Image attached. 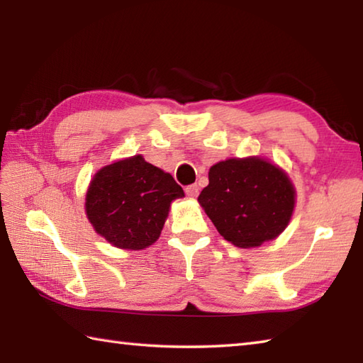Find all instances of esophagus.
Returning <instances> with one entry per match:
<instances>
[{"label":"esophagus","mask_w":363,"mask_h":363,"mask_svg":"<svg viewBox=\"0 0 363 363\" xmlns=\"http://www.w3.org/2000/svg\"><path fill=\"white\" fill-rule=\"evenodd\" d=\"M186 194H187V196H190V198H196L198 194H199L198 184H191V186H187V187H186Z\"/></svg>","instance_id":"obj_1"}]
</instances>
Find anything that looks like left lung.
Masks as SVG:
<instances>
[{
	"label": "left lung",
	"instance_id": "8db88e82",
	"mask_svg": "<svg viewBox=\"0 0 363 363\" xmlns=\"http://www.w3.org/2000/svg\"><path fill=\"white\" fill-rule=\"evenodd\" d=\"M198 201L228 242L254 248L289 225L295 190L289 176L264 159H228L209 169Z\"/></svg>",
	"mask_w": 363,
	"mask_h": 363
}]
</instances>
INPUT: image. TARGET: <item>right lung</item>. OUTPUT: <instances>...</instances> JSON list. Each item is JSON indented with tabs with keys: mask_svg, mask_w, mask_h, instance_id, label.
I'll use <instances>...</instances> for the list:
<instances>
[{
	"mask_svg": "<svg viewBox=\"0 0 363 363\" xmlns=\"http://www.w3.org/2000/svg\"><path fill=\"white\" fill-rule=\"evenodd\" d=\"M184 190L169 173L142 156L99 169L90 182L86 212L95 230L123 250H143L160 235L173 199Z\"/></svg>",
	"mask_w": 363,
	"mask_h": 363,
	"instance_id": "add662e5",
	"label": "right lung"
}]
</instances>
